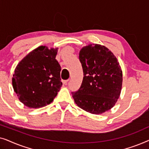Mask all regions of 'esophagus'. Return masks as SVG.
Wrapping results in <instances>:
<instances>
[{
	"label": "esophagus",
	"instance_id": "1",
	"mask_svg": "<svg viewBox=\"0 0 149 149\" xmlns=\"http://www.w3.org/2000/svg\"><path fill=\"white\" fill-rule=\"evenodd\" d=\"M68 82V80H63L62 83L64 85H67V83Z\"/></svg>",
	"mask_w": 149,
	"mask_h": 149
}]
</instances>
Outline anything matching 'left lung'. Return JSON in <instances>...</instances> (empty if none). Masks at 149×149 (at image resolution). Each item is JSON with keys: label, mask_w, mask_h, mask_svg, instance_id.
<instances>
[{"label": "left lung", "mask_w": 149, "mask_h": 149, "mask_svg": "<svg viewBox=\"0 0 149 149\" xmlns=\"http://www.w3.org/2000/svg\"><path fill=\"white\" fill-rule=\"evenodd\" d=\"M83 70L82 84L72 92L76 104L84 111L100 115L115 105L121 94L123 74L111 51L99 44H89L79 52Z\"/></svg>", "instance_id": "1"}]
</instances>
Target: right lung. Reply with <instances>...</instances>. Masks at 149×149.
Listing matches in <instances>:
<instances>
[{
    "mask_svg": "<svg viewBox=\"0 0 149 149\" xmlns=\"http://www.w3.org/2000/svg\"><path fill=\"white\" fill-rule=\"evenodd\" d=\"M58 48L40 46L16 66L12 85L19 101L30 109L52 102L62 87L61 67L56 57Z\"/></svg>",
    "mask_w": 149,
    "mask_h": 149,
    "instance_id": "obj_1",
    "label": "right lung"
}]
</instances>
